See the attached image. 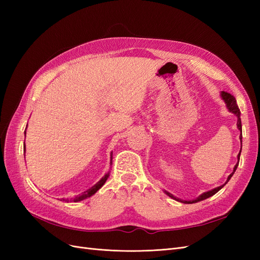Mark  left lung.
<instances>
[{
  "label": "left lung",
  "instance_id": "obj_1",
  "mask_svg": "<svg viewBox=\"0 0 260 260\" xmlns=\"http://www.w3.org/2000/svg\"><path fill=\"white\" fill-rule=\"evenodd\" d=\"M220 96H221V99L223 100L224 104H225V106H226V108H228V111H229L230 113L234 114L235 116L238 117V122H237V125H238V129H239V130H240V132H241V133H240V140H241V144H242V122H241V112H240V108H239V106H238V104H237V100H235V98L232 95V94L228 93V92H224V91H221V93H220ZM241 149H242V145H241ZM240 156H241V151H240V153H239V155H238V162H237V165H235V166H234L233 171H232L231 174L229 175V177H228V179H226V181H225V183H224V184L220 185V186H218V187L212 188V190H210V191L204 192L203 194H201V195L199 196V198H196L195 200H191V201H183V200H181V199L176 198V196H174V195H172L171 193H169V192H167V191H165V190H164V192L166 193V194L169 196V198L174 199V200H176V201H178V202L184 203V204H194V203H199V202H201V201L206 200V199L210 198V196L215 195L218 191L221 190V188H222V187H223L228 182H229V180L231 179V177L233 176V174L235 172V170H237V168H238V166H239Z\"/></svg>",
  "mask_w": 260,
  "mask_h": 260
}]
</instances>
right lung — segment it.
Segmentation results:
<instances>
[{
	"instance_id": "add662e5",
	"label": "right lung",
	"mask_w": 260,
	"mask_h": 260,
	"mask_svg": "<svg viewBox=\"0 0 260 260\" xmlns=\"http://www.w3.org/2000/svg\"><path fill=\"white\" fill-rule=\"evenodd\" d=\"M26 129H27V127H26ZM25 135H26V131H25ZM23 145H25V144H23ZM23 147H25V152H26V146H23ZM112 160H113V152L111 153V165H112V162H113ZM109 172H111V170H109V171L107 172V174H105V176H104L103 178H102L98 183L94 184L92 187L89 188V190H86V191L83 192L82 194L76 196L75 199H70V200H68V199H67V200H64V199H62V201L66 202V203H69V202H75V203H76V202H80V201H83V200L88 199V198H91L92 195L95 194V193L100 190V188L104 185V183L106 182V180H107L108 177H109Z\"/></svg>"
}]
</instances>
